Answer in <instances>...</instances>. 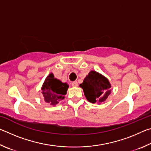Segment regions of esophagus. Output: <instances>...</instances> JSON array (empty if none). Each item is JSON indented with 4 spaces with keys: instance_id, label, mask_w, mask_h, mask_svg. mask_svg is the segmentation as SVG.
I'll return each instance as SVG.
<instances>
[{
    "instance_id": "esophagus-1",
    "label": "esophagus",
    "mask_w": 151,
    "mask_h": 151,
    "mask_svg": "<svg viewBox=\"0 0 151 151\" xmlns=\"http://www.w3.org/2000/svg\"><path fill=\"white\" fill-rule=\"evenodd\" d=\"M71 85H72L73 86H78V84L76 81H74V82H73L72 83H71Z\"/></svg>"
}]
</instances>
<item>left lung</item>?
<instances>
[{
    "mask_svg": "<svg viewBox=\"0 0 151 151\" xmlns=\"http://www.w3.org/2000/svg\"><path fill=\"white\" fill-rule=\"evenodd\" d=\"M87 100L92 103L104 102L111 93L110 83L106 77L92 70L80 85Z\"/></svg>",
    "mask_w": 151,
    "mask_h": 151,
    "instance_id": "obj_1",
    "label": "left lung"
}]
</instances>
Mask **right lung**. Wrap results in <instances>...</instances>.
Segmentation results:
<instances>
[{
	"label": "right lung",
	"mask_w": 151,
	"mask_h": 151,
	"mask_svg": "<svg viewBox=\"0 0 151 151\" xmlns=\"http://www.w3.org/2000/svg\"><path fill=\"white\" fill-rule=\"evenodd\" d=\"M68 88L67 84L62 83L50 73L45 79L42 87L45 101L50 105H56L65 99Z\"/></svg>",
	"instance_id": "obj_1"
}]
</instances>
